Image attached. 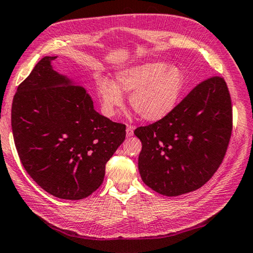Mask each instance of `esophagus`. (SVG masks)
Returning a JSON list of instances; mask_svg holds the SVG:
<instances>
[{
	"label": "esophagus",
	"instance_id": "obj_1",
	"mask_svg": "<svg viewBox=\"0 0 253 253\" xmlns=\"http://www.w3.org/2000/svg\"><path fill=\"white\" fill-rule=\"evenodd\" d=\"M133 130H134V127L133 126H126V138H131L132 135H133Z\"/></svg>",
	"mask_w": 253,
	"mask_h": 253
}]
</instances>
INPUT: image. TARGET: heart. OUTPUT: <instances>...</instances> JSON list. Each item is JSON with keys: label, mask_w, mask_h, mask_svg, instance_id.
<instances>
[{"label": "heart", "mask_w": 253, "mask_h": 253, "mask_svg": "<svg viewBox=\"0 0 253 253\" xmlns=\"http://www.w3.org/2000/svg\"><path fill=\"white\" fill-rule=\"evenodd\" d=\"M185 84L183 71L166 62L153 61L126 66L114 73V81L99 78L95 90L102 111L113 117L123 104V93L130 105L145 121L157 122L172 112Z\"/></svg>", "instance_id": "obj_1"}]
</instances>
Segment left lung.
Masks as SVG:
<instances>
[{"label": "left lung", "mask_w": 253, "mask_h": 253, "mask_svg": "<svg viewBox=\"0 0 253 253\" xmlns=\"http://www.w3.org/2000/svg\"><path fill=\"white\" fill-rule=\"evenodd\" d=\"M232 131V106L221 77L199 84L160 121L134 131L142 142L141 179L176 197L201 188L218 170Z\"/></svg>", "instance_id": "8db88e82"}]
</instances>
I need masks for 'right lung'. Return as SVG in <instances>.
I'll return each mask as SVG.
<instances>
[{
	"mask_svg": "<svg viewBox=\"0 0 253 253\" xmlns=\"http://www.w3.org/2000/svg\"><path fill=\"white\" fill-rule=\"evenodd\" d=\"M44 56L17 87L12 131L24 169L44 191L81 200L103 182L126 126L96 112L85 88Z\"/></svg>",
	"mask_w": 253,
	"mask_h": 253,
	"instance_id": "add662e5",
	"label": "right lung"
}]
</instances>
